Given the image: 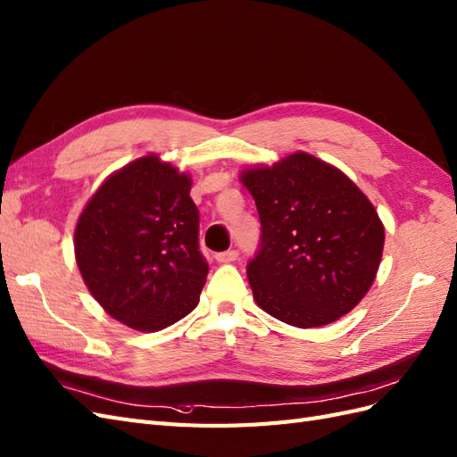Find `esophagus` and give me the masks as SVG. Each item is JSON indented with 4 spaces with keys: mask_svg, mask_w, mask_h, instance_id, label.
<instances>
[{
    "mask_svg": "<svg viewBox=\"0 0 457 457\" xmlns=\"http://www.w3.org/2000/svg\"><path fill=\"white\" fill-rule=\"evenodd\" d=\"M239 258V253L237 251H226V253H218L216 254V260L218 262H236V260Z\"/></svg>",
    "mask_w": 457,
    "mask_h": 457,
    "instance_id": "esophagus-1",
    "label": "esophagus"
}]
</instances>
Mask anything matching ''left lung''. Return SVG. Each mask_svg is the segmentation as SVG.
<instances>
[{
    "mask_svg": "<svg viewBox=\"0 0 457 457\" xmlns=\"http://www.w3.org/2000/svg\"><path fill=\"white\" fill-rule=\"evenodd\" d=\"M258 208L260 249L246 266L256 304L295 328L354 308L375 281L385 228L338 168L308 153L241 172Z\"/></svg>",
    "mask_w": 457,
    "mask_h": 457,
    "instance_id": "8db88e82",
    "label": "left lung"
}]
</instances>
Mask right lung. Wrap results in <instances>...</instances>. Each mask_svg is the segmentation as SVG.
<instances>
[{
	"instance_id": "add662e5",
	"label": "right lung",
	"mask_w": 457,
	"mask_h": 457,
	"mask_svg": "<svg viewBox=\"0 0 457 457\" xmlns=\"http://www.w3.org/2000/svg\"><path fill=\"white\" fill-rule=\"evenodd\" d=\"M191 178L156 154L109 176L82 211L74 254L91 296L137 331H161L199 304L208 264L199 251Z\"/></svg>"
}]
</instances>
